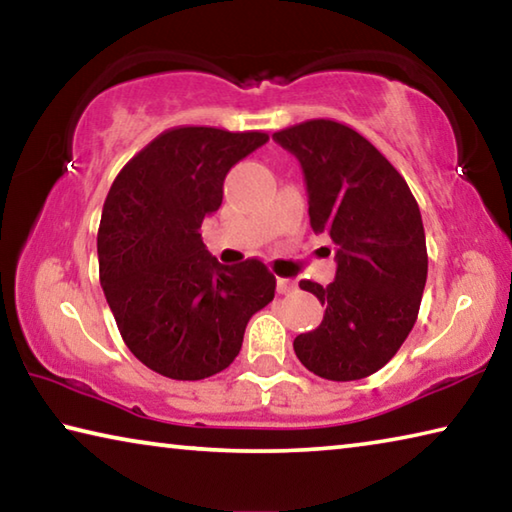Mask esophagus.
<instances>
[{
    "label": "esophagus",
    "instance_id": "obj_1",
    "mask_svg": "<svg viewBox=\"0 0 512 512\" xmlns=\"http://www.w3.org/2000/svg\"><path fill=\"white\" fill-rule=\"evenodd\" d=\"M298 291V284L289 280V277H277V293H282V296H291V293Z\"/></svg>",
    "mask_w": 512,
    "mask_h": 512
}]
</instances>
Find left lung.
<instances>
[{
  "label": "left lung",
  "instance_id": "1",
  "mask_svg": "<svg viewBox=\"0 0 512 512\" xmlns=\"http://www.w3.org/2000/svg\"><path fill=\"white\" fill-rule=\"evenodd\" d=\"M273 140L305 173L311 228L336 244L334 282H300L325 316L293 350L318 377L363 379L395 357L418 318L429 262L420 207L400 171L350 126L309 119Z\"/></svg>",
  "mask_w": 512,
  "mask_h": 512
}]
</instances>
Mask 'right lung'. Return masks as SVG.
<instances>
[{"label": "right lung", "mask_w": 512, "mask_h": 512, "mask_svg": "<svg viewBox=\"0 0 512 512\" xmlns=\"http://www.w3.org/2000/svg\"><path fill=\"white\" fill-rule=\"evenodd\" d=\"M266 142L262 131L169 128L110 187L99 280L121 339L158 375L196 381L228 368L250 316L275 296V275L259 259L223 266L198 232L221 207L228 171Z\"/></svg>", "instance_id": "right-lung-1"}]
</instances>
